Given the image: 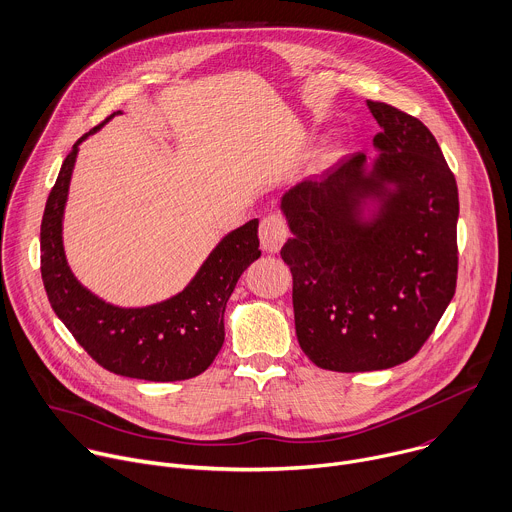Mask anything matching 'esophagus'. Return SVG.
<instances>
[{"label":"esophagus","instance_id":"1","mask_svg":"<svg viewBox=\"0 0 512 512\" xmlns=\"http://www.w3.org/2000/svg\"><path fill=\"white\" fill-rule=\"evenodd\" d=\"M258 236H260V244L266 252L276 254L282 244L288 238V226L284 222L282 216L278 214H268L266 218H262L260 228H258Z\"/></svg>","mask_w":512,"mask_h":512}]
</instances>
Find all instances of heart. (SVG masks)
<instances>
[{"mask_svg": "<svg viewBox=\"0 0 512 512\" xmlns=\"http://www.w3.org/2000/svg\"><path fill=\"white\" fill-rule=\"evenodd\" d=\"M329 159H333V155H331V157H329Z\"/></svg>", "mask_w": 512, "mask_h": 512, "instance_id": "heart-1", "label": "heart"}]
</instances>
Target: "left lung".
Masks as SVG:
<instances>
[{
  "mask_svg": "<svg viewBox=\"0 0 512 512\" xmlns=\"http://www.w3.org/2000/svg\"><path fill=\"white\" fill-rule=\"evenodd\" d=\"M381 127L367 165L357 153L282 195L292 238L298 345L315 365L357 373L412 359L456 290L458 187L430 129L367 100ZM367 200L378 208L364 216Z\"/></svg>",
  "mask_w": 512,
  "mask_h": 512,
  "instance_id": "8db88e82",
  "label": "left lung"
}]
</instances>
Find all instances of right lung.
<instances>
[{"instance_id":"1","label":"right lung","mask_w":512,"mask_h":512,"mask_svg":"<svg viewBox=\"0 0 512 512\" xmlns=\"http://www.w3.org/2000/svg\"><path fill=\"white\" fill-rule=\"evenodd\" d=\"M102 125L74 143L46 201L40 268L48 300L78 345L107 371L145 381L191 379L214 363L224 345L228 298L242 272L260 258L258 220L222 238L193 280L163 302L121 309L98 298L76 280L66 262L62 218L78 145Z\"/></svg>"}]
</instances>
